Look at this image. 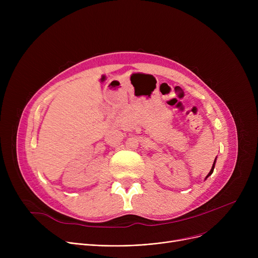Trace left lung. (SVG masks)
I'll list each match as a JSON object with an SVG mask.
<instances>
[{"label": "left lung", "mask_w": 258, "mask_h": 258, "mask_svg": "<svg viewBox=\"0 0 258 258\" xmlns=\"http://www.w3.org/2000/svg\"><path fill=\"white\" fill-rule=\"evenodd\" d=\"M215 162H216V158H215V160H214V162H213V165H212V167H211V169H210V171H209V173L206 175V178H205V180L209 177V175H211L212 174V172H213V169H214V166H215Z\"/></svg>", "instance_id": "obj_1"}]
</instances>
